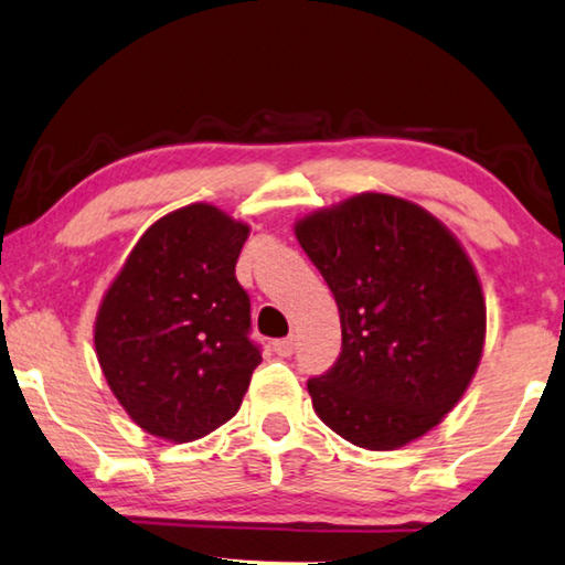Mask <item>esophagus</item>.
Masks as SVG:
<instances>
[{"label":"esophagus","instance_id":"obj_1","mask_svg":"<svg viewBox=\"0 0 565 565\" xmlns=\"http://www.w3.org/2000/svg\"><path fill=\"white\" fill-rule=\"evenodd\" d=\"M273 349H275L280 356H290L292 351H296V339H292V337H288V339H277V341L273 343Z\"/></svg>","mask_w":565,"mask_h":565}]
</instances>
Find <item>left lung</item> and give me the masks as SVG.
I'll use <instances>...</instances> for the list:
<instances>
[{
    "label": "left lung",
    "instance_id": "8db88e82",
    "mask_svg": "<svg viewBox=\"0 0 565 565\" xmlns=\"http://www.w3.org/2000/svg\"><path fill=\"white\" fill-rule=\"evenodd\" d=\"M337 298L341 354L308 380L313 411L366 451H395L451 413L484 351L487 302L461 242L413 201L359 193L296 222Z\"/></svg>",
    "mask_w": 565,
    "mask_h": 565
}]
</instances>
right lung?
Returning <instances> with one entry per match:
<instances>
[{"label":"right lung","instance_id":"obj_1","mask_svg":"<svg viewBox=\"0 0 565 565\" xmlns=\"http://www.w3.org/2000/svg\"><path fill=\"white\" fill-rule=\"evenodd\" d=\"M249 236L211 203L154 222L104 292L94 347L106 384L142 430L188 444L239 411L263 362L234 267Z\"/></svg>","mask_w":565,"mask_h":565}]
</instances>
